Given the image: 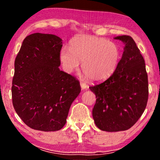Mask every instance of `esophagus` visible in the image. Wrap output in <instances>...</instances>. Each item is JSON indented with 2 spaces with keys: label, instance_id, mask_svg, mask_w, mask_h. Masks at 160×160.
I'll return each instance as SVG.
<instances>
[{
  "label": "esophagus",
  "instance_id": "1",
  "mask_svg": "<svg viewBox=\"0 0 160 160\" xmlns=\"http://www.w3.org/2000/svg\"><path fill=\"white\" fill-rule=\"evenodd\" d=\"M80 87H81V88H82V90H85V89L88 88V85H87V84L85 82H80Z\"/></svg>",
  "mask_w": 160,
  "mask_h": 160
}]
</instances>
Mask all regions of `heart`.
I'll return each instance as SVG.
<instances>
[{
    "instance_id": "1",
    "label": "heart",
    "mask_w": 160,
    "mask_h": 160,
    "mask_svg": "<svg viewBox=\"0 0 160 160\" xmlns=\"http://www.w3.org/2000/svg\"><path fill=\"white\" fill-rule=\"evenodd\" d=\"M121 51L117 45L104 38L80 35L70 43L69 49L62 48L59 59L63 70L71 73L81 63L82 72L92 82H102L117 68Z\"/></svg>"
}]
</instances>
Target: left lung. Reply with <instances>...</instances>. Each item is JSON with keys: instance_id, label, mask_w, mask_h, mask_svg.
I'll use <instances>...</instances> for the list:
<instances>
[{"instance_id": "left-lung-1", "label": "left lung", "mask_w": 160, "mask_h": 160, "mask_svg": "<svg viewBox=\"0 0 160 160\" xmlns=\"http://www.w3.org/2000/svg\"><path fill=\"white\" fill-rule=\"evenodd\" d=\"M125 47L117 68L109 79L90 90L96 96L92 116L104 131H126L144 112L148 99V80L144 58L130 36L114 37Z\"/></svg>"}]
</instances>
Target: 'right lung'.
<instances>
[{"instance_id": "right-lung-1", "label": "right lung", "mask_w": 160, "mask_h": 160, "mask_svg": "<svg viewBox=\"0 0 160 160\" xmlns=\"http://www.w3.org/2000/svg\"><path fill=\"white\" fill-rule=\"evenodd\" d=\"M63 40L54 34L27 37L15 61L12 104L27 126L42 131H59L81 91L79 81L59 69Z\"/></svg>"}]
</instances>
